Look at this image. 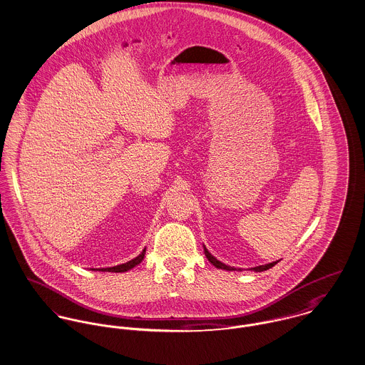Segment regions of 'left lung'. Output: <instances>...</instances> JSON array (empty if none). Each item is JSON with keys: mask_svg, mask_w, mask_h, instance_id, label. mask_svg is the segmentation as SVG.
Listing matches in <instances>:
<instances>
[{"mask_svg": "<svg viewBox=\"0 0 365 365\" xmlns=\"http://www.w3.org/2000/svg\"><path fill=\"white\" fill-rule=\"evenodd\" d=\"M204 253H205V257L210 260V263H212V266H215L217 269H222V270H228V272H238V270H241V269H237V267H231V266H228V264H224V263H221L220 260H217L208 250H207V247L204 246ZM279 263V260H276V262H272V263H267V264H262V266H256V267H252V270L253 272H264V270H269V269H272L273 266H276Z\"/></svg>", "mask_w": 365, "mask_h": 365, "instance_id": "8db88e82", "label": "left lung"}]
</instances>
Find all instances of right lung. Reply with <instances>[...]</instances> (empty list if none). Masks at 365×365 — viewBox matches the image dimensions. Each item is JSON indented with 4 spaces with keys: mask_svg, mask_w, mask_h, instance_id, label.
Here are the masks:
<instances>
[{
    "mask_svg": "<svg viewBox=\"0 0 365 365\" xmlns=\"http://www.w3.org/2000/svg\"><path fill=\"white\" fill-rule=\"evenodd\" d=\"M144 256H145V249L137 256V257H134V259H131L130 262H127V263H123V264H119V266H113V267H106V269H99V272H112V273H124V272H127V270H131L133 267H135L137 264H140L141 262H143V259H144ZM95 270V269H93ZM98 270V269H96Z\"/></svg>",
    "mask_w": 365,
    "mask_h": 365,
    "instance_id": "1",
    "label": "right lung"
}]
</instances>
